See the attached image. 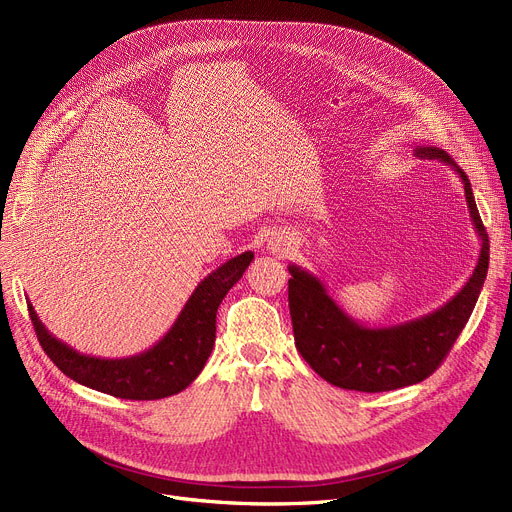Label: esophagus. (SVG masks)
Listing matches in <instances>:
<instances>
[{"mask_svg": "<svg viewBox=\"0 0 512 512\" xmlns=\"http://www.w3.org/2000/svg\"><path fill=\"white\" fill-rule=\"evenodd\" d=\"M267 249H270L278 257H286L294 249V240L284 232H276V234H272L270 240H267Z\"/></svg>", "mask_w": 512, "mask_h": 512, "instance_id": "esophagus-1", "label": "esophagus"}]
</instances>
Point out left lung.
<instances>
[{
  "mask_svg": "<svg viewBox=\"0 0 512 512\" xmlns=\"http://www.w3.org/2000/svg\"><path fill=\"white\" fill-rule=\"evenodd\" d=\"M419 159H438L459 174L471 222L481 242L467 284L432 313L396 326L371 328L348 315L328 294L324 282L301 265H288V307L294 344L326 382L359 392H386L423 382L432 375L469 321L490 265V240L481 224L471 182L440 147H415Z\"/></svg>",
  "mask_w": 512,
  "mask_h": 512,
  "instance_id": "obj_1",
  "label": "left lung"
}]
</instances>
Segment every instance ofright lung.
I'll list each match as a JSON object with an SVG mask.
<instances>
[{
    "label": "right lung",
    "mask_w": 512,
    "mask_h": 512,
    "mask_svg": "<svg viewBox=\"0 0 512 512\" xmlns=\"http://www.w3.org/2000/svg\"><path fill=\"white\" fill-rule=\"evenodd\" d=\"M251 261L253 251H245L222 263L193 290L164 338L124 359L74 351L43 326L31 301L26 305L43 351L70 380L116 398L157 400L182 392L201 373L215 344V313Z\"/></svg>",
    "instance_id": "right-lung-1"
}]
</instances>
